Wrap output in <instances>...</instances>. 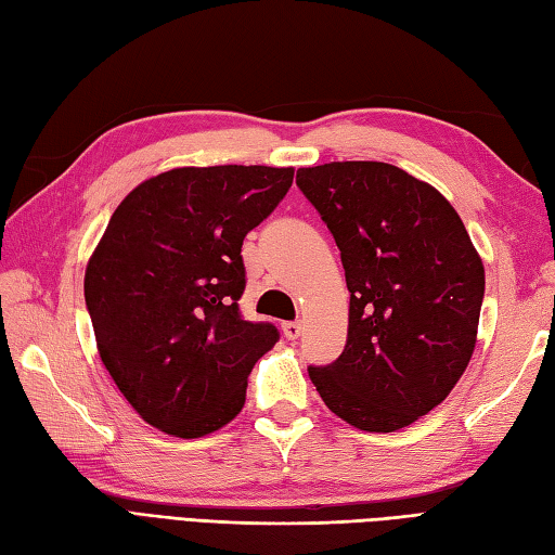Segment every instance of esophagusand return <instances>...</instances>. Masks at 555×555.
I'll return each mask as SVG.
<instances>
[{"label":"esophagus","mask_w":555,"mask_h":555,"mask_svg":"<svg viewBox=\"0 0 555 555\" xmlns=\"http://www.w3.org/2000/svg\"><path fill=\"white\" fill-rule=\"evenodd\" d=\"M300 334H302V324L300 322H286L284 324V336L288 340H296Z\"/></svg>","instance_id":"1"}]
</instances>
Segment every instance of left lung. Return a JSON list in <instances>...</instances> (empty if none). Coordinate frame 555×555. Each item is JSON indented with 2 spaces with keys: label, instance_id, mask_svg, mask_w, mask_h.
I'll use <instances>...</instances> for the list:
<instances>
[{
  "label": "left lung",
  "instance_id": "1",
  "mask_svg": "<svg viewBox=\"0 0 555 555\" xmlns=\"http://www.w3.org/2000/svg\"><path fill=\"white\" fill-rule=\"evenodd\" d=\"M332 231L350 291L338 360L308 367L326 408L362 431H396L446 400L477 344L485 264L453 205L384 162L298 169Z\"/></svg>",
  "mask_w": 555,
  "mask_h": 555
}]
</instances>
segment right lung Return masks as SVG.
<instances>
[{
    "mask_svg": "<svg viewBox=\"0 0 555 555\" xmlns=\"http://www.w3.org/2000/svg\"><path fill=\"white\" fill-rule=\"evenodd\" d=\"M291 183V167H181L133 188L112 215L86 305L102 364L159 431L197 439L243 410L247 374L279 332L241 317V247Z\"/></svg>",
    "mask_w": 555,
    "mask_h": 555,
    "instance_id": "1",
    "label": "right lung"
}]
</instances>
